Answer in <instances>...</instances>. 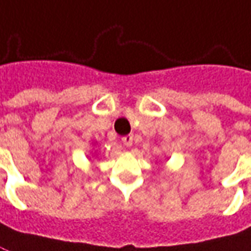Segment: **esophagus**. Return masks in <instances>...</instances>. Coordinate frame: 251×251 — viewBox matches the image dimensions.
<instances>
[{"instance_id":"obj_1","label":"esophagus","mask_w":251,"mask_h":251,"mask_svg":"<svg viewBox=\"0 0 251 251\" xmlns=\"http://www.w3.org/2000/svg\"><path fill=\"white\" fill-rule=\"evenodd\" d=\"M122 144L126 146V147H130V146L133 144V136H130V134L124 136V137H122Z\"/></svg>"}]
</instances>
